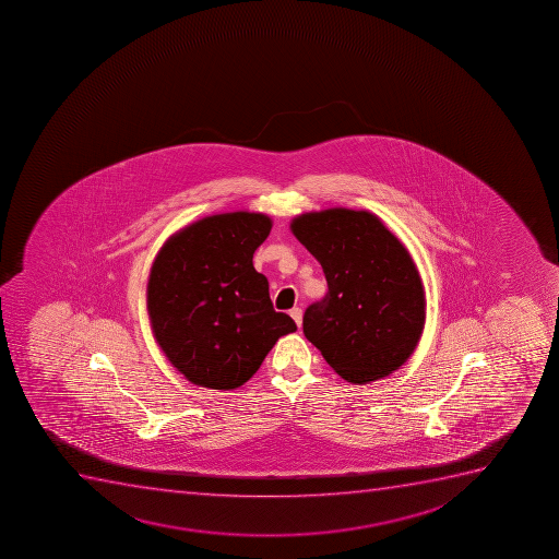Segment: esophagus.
Listing matches in <instances>:
<instances>
[{"label": "esophagus", "instance_id": "1", "mask_svg": "<svg viewBox=\"0 0 559 559\" xmlns=\"http://www.w3.org/2000/svg\"><path fill=\"white\" fill-rule=\"evenodd\" d=\"M289 316L294 319L295 324L300 328V324H302V310H300V308H294V310L289 311Z\"/></svg>", "mask_w": 559, "mask_h": 559}]
</instances>
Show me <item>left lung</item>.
Here are the masks:
<instances>
[{"instance_id":"1","label":"left lung","mask_w":559,"mask_h":559,"mask_svg":"<svg viewBox=\"0 0 559 559\" xmlns=\"http://www.w3.org/2000/svg\"><path fill=\"white\" fill-rule=\"evenodd\" d=\"M292 233L321 262L328 294L305 313V335L352 384L390 376L425 328V286L408 249L370 211H310Z\"/></svg>"}]
</instances>
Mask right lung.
<instances>
[{
	"mask_svg": "<svg viewBox=\"0 0 559 559\" xmlns=\"http://www.w3.org/2000/svg\"><path fill=\"white\" fill-rule=\"evenodd\" d=\"M270 216L233 211L200 218L167 238L151 265L147 313L156 343L189 382L235 390L257 373L276 341L297 330L273 310L253 253Z\"/></svg>",
	"mask_w": 559,
	"mask_h": 559,
	"instance_id": "right-lung-1",
	"label": "right lung"
}]
</instances>
